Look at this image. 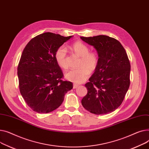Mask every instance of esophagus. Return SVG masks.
I'll list each match as a JSON object with an SVG mask.
<instances>
[{
	"instance_id": "1",
	"label": "esophagus",
	"mask_w": 149,
	"mask_h": 149,
	"mask_svg": "<svg viewBox=\"0 0 149 149\" xmlns=\"http://www.w3.org/2000/svg\"><path fill=\"white\" fill-rule=\"evenodd\" d=\"M79 86V85L76 84H73V88L75 89V88H77V87Z\"/></svg>"
}]
</instances>
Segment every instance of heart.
Here are the masks:
<instances>
[{
  "label": "heart",
  "instance_id": "b5f03b06",
  "mask_svg": "<svg viewBox=\"0 0 149 149\" xmlns=\"http://www.w3.org/2000/svg\"><path fill=\"white\" fill-rule=\"evenodd\" d=\"M72 50L81 58L77 68L67 72L65 77L67 80L74 83L81 84L86 80L90 72L95 71L97 68L99 57L95 52H89L88 47L82 42L77 41L71 46ZM67 49L64 46L59 47L55 53V58L58 65L63 69L68 67L67 64Z\"/></svg>",
  "mask_w": 149,
  "mask_h": 149
}]
</instances>
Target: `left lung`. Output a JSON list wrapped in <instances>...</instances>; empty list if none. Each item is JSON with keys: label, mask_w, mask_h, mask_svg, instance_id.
Returning a JSON list of instances; mask_svg holds the SVG:
<instances>
[{"label": "left lung", "mask_w": 149, "mask_h": 149, "mask_svg": "<svg viewBox=\"0 0 149 149\" xmlns=\"http://www.w3.org/2000/svg\"><path fill=\"white\" fill-rule=\"evenodd\" d=\"M97 50L99 62L85 84L88 92L81 103L97 115L107 114L122 103L130 85V64L125 49L116 39L107 36L81 37Z\"/></svg>", "instance_id": "left-lung-1"}]
</instances>
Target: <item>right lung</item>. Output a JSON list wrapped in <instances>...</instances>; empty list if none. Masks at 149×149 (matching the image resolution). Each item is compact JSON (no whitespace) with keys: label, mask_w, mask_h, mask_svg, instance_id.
Listing matches in <instances>:
<instances>
[{"label":"right lung","mask_w":149,"mask_h":149,"mask_svg":"<svg viewBox=\"0 0 149 149\" xmlns=\"http://www.w3.org/2000/svg\"><path fill=\"white\" fill-rule=\"evenodd\" d=\"M73 36L45 32L24 47L17 68L19 88L28 105L38 113H49L63 102L73 83L62 80L63 73L55 58L56 49Z\"/></svg>","instance_id":"right-lung-1"}]
</instances>
